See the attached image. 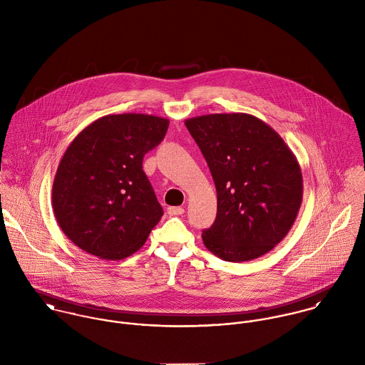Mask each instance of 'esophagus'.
Returning a JSON list of instances; mask_svg holds the SVG:
<instances>
[{
  "label": "esophagus",
  "mask_w": 365,
  "mask_h": 365,
  "mask_svg": "<svg viewBox=\"0 0 365 365\" xmlns=\"http://www.w3.org/2000/svg\"><path fill=\"white\" fill-rule=\"evenodd\" d=\"M167 212L170 216H180L184 213V208L182 207H170L167 209Z\"/></svg>",
  "instance_id": "34e87169"
}]
</instances>
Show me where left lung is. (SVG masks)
<instances>
[{
    "label": "left lung",
    "mask_w": 365,
    "mask_h": 365,
    "mask_svg": "<svg viewBox=\"0 0 365 365\" xmlns=\"http://www.w3.org/2000/svg\"><path fill=\"white\" fill-rule=\"evenodd\" d=\"M185 126L208 163L217 213L202 240L225 261H250L291 230L302 204L301 165L284 139L250 113H210Z\"/></svg>",
    "instance_id": "1"
}]
</instances>
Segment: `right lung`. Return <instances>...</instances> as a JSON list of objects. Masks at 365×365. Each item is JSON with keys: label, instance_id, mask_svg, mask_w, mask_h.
<instances>
[{"label": "right lung", "instance_id": "add662e5", "mask_svg": "<svg viewBox=\"0 0 365 365\" xmlns=\"http://www.w3.org/2000/svg\"><path fill=\"white\" fill-rule=\"evenodd\" d=\"M168 123L146 113L105 115L73 139L54 175L52 207L77 247L122 260L145 245L163 208L142 163Z\"/></svg>", "mask_w": 365, "mask_h": 365}]
</instances>
